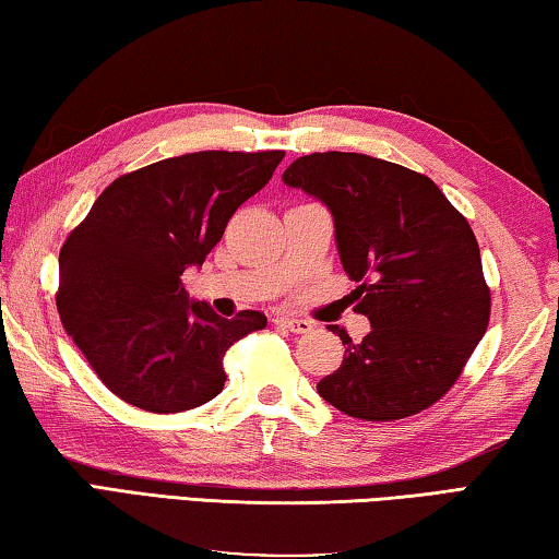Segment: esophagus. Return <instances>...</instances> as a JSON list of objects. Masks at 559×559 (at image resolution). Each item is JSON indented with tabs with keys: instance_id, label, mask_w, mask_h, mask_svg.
<instances>
[{
	"instance_id": "1",
	"label": "esophagus",
	"mask_w": 559,
	"mask_h": 559,
	"mask_svg": "<svg viewBox=\"0 0 559 559\" xmlns=\"http://www.w3.org/2000/svg\"><path fill=\"white\" fill-rule=\"evenodd\" d=\"M274 324L287 331H295V334H309V331H314V324H311L309 319H297V317H277L274 319Z\"/></svg>"
}]
</instances>
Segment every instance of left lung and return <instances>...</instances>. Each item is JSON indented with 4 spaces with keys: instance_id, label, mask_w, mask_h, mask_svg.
<instances>
[{
    "instance_id": "left-lung-1",
    "label": "left lung",
    "mask_w": 559,
    "mask_h": 559,
    "mask_svg": "<svg viewBox=\"0 0 559 559\" xmlns=\"http://www.w3.org/2000/svg\"><path fill=\"white\" fill-rule=\"evenodd\" d=\"M282 181L334 215L338 258L360 282L356 311L370 334L346 346L319 395L350 417L388 423L435 405L456 383L491 314L472 225L439 186L405 166L356 152H314Z\"/></svg>"
}]
</instances>
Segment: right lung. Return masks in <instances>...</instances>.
<instances>
[{
    "label": "right lung",
    "instance_id": "right-lung-1",
    "mask_svg": "<svg viewBox=\"0 0 559 559\" xmlns=\"http://www.w3.org/2000/svg\"><path fill=\"white\" fill-rule=\"evenodd\" d=\"M285 152H193L115 179L58 254V314L97 378L146 413H183L223 390V356L267 326L260 311L223 319L189 297L240 205Z\"/></svg>",
    "mask_w": 559,
    "mask_h": 559
}]
</instances>
